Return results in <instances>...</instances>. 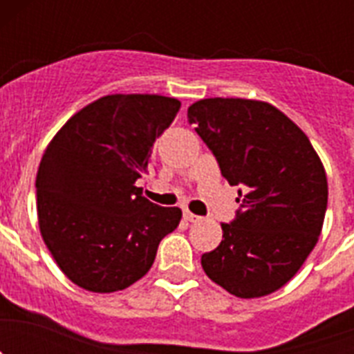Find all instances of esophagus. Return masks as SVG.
<instances>
[{"label": "esophagus", "mask_w": 354, "mask_h": 354, "mask_svg": "<svg viewBox=\"0 0 354 354\" xmlns=\"http://www.w3.org/2000/svg\"><path fill=\"white\" fill-rule=\"evenodd\" d=\"M184 220L186 221H189V223H198V221H202V216H196V214H193L192 211H184Z\"/></svg>", "instance_id": "esophagus-1"}]
</instances>
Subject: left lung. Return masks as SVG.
Masks as SVG:
<instances>
[{
    "mask_svg": "<svg viewBox=\"0 0 354 354\" xmlns=\"http://www.w3.org/2000/svg\"><path fill=\"white\" fill-rule=\"evenodd\" d=\"M187 118L239 189V211L221 223L220 246L202 255L212 282L237 298L286 286L314 250L328 205V180L310 140L274 106L202 99Z\"/></svg>",
    "mask_w": 354,
    "mask_h": 354,
    "instance_id": "left-lung-1",
    "label": "left lung"
}]
</instances>
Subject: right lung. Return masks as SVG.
Instances as JSON below:
<instances>
[{"label":"right lung","mask_w":354,"mask_h":354,"mask_svg":"<svg viewBox=\"0 0 354 354\" xmlns=\"http://www.w3.org/2000/svg\"><path fill=\"white\" fill-rule=\"evenodd\" d=\"M179 108L174 97H101L68 118L44 152L35 183L40 234L76 286L92 292L133 286L179 225V207L152 204L136 186Z\"/></svg>","instance_id":"right-lung-1"}]
</instances>
